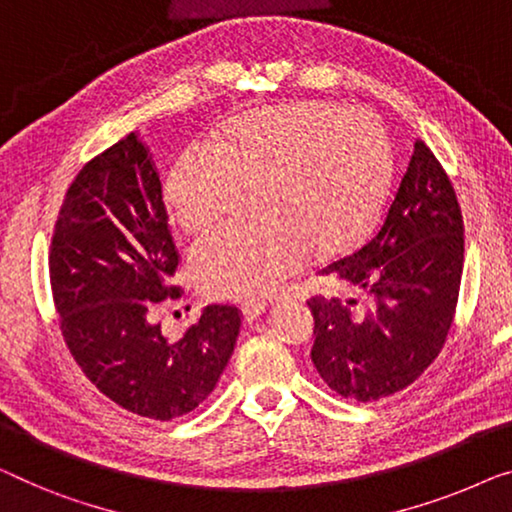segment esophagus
Segmentation results:
<instances>
[{"mask_svg": "<svg viewBox=\"0 0 512 512\" xmlns=\"http://www.w3.org/2000/svg\"><path fill=\"white\" fill-rule=\"evenodd\" d=\"M265 314V305L263 302H258V305H244L242 307V321L244 323H254L258 316Z\"/></svg>", "mask_w": 512, "mask_h": 512, "instance_id": "34e87169", "label": "esophagus"}]
</instances>
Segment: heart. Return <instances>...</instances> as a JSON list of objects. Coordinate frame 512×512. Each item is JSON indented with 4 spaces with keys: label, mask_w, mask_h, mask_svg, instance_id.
<instances>
[{
    "label": "heart",
    "mask_w": 512,
    "mask_h": 512,
    "mask_svg": "<svg viewBox=\"0 0 512 512\" xmlns=\"http://www.w3.org/2000/svg\"><path fill=\"white\" fill-rule=\"evenodd\" d=\"M392 177L390 140L372 115L342 103L263 108L219 129L212 147L177 154L164 182L170 219L203 233L256 191L261 217L219 228L194 247L210 298L261 300L307 263L353 247L379 217Z\"/></svg>",
    "instance_id": "obj_1"
}]
</instances>
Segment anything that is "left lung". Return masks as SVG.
<instances>
[{"instance_id": "1", "label": "left lung", "mask_w": 512, "mask_h": 512, "mask_svg": "<svg viewBox=\"0 0 512 512\" xmlns=\"http://www.w3.org/2000/svg\"><path fill=\"white\" fill-rule=\"evenodd\" d=\"M464 224L448 175L416 143L379 231L325 277L353 298H311V362L342 397L376 402L432 365L453 323ZM363 305H357V298Z\"/></svg>"}]
</instances>
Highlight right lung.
Wrapping results in <instances>:
<instances>
[{
    "label": "right lung",
    "instance_id": "add662e5",
    "mask_svg": "<svg viewBox=\"0 0 512 512\" xmlns=\"http://www.w3.org/2000/svg\"><path fill=\"white\" fill-rule=\"evenodd\" d=\"M177 251L157 166L138 131L92 159L66 191L50 247V284L73 360L103 395L150 420L194 411L240 335L235 307L210 305L180 337L154 321Z\"/></svg>",
    "mask_w": 512,
    "mask_h": 512
}]
</instances>
